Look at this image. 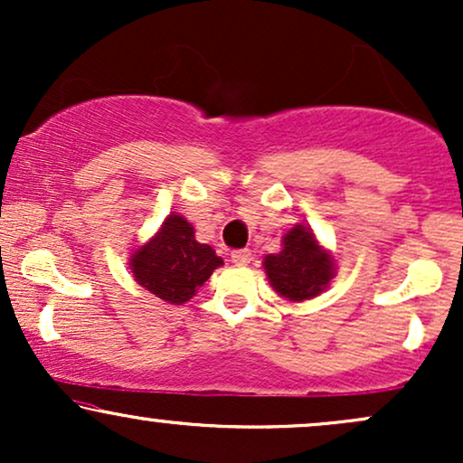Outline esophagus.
<instances>
[{
    "label": "esophagus",
    "instance_id": "obj_1",
    "mask_svg": "<svg viewBox=\"0 0 463 463\" xmlns=\"http://www.w3.org/2000/svg\"><path fill=\"white\" fill-rule=\"evenodd\" d=\"M231 261L239 265V268H243V265H248L250 261H252V252H250V250H237V252H232Z\"/></svg>",
    "mask_w": 463,
    "mask_h": 463
}]
</instances>
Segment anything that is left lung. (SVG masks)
Segmentation results:
<instances>
[{
	"instance_id": "1",
	"label": "left lung",
	"mask_w": 463,
	"mask_h": 463,
	"mask_svg": "<svg viewBox=\"0 0 463 463\" xmlns=\"http://www.w3.org/2000/svg\"><path fill=\"white\" fill-rule=\"evenodd\" d=\"M280 246V252L263 257L265 276L280 298L305 302L328 289L337 274V263L309 226L302 222L291 226Z\"/></svg>"
}]
</instances>
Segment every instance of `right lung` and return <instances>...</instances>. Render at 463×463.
Instances as JSON below:
<instances>
[{"label": "right lung", "instance_id": "add662e5", "mask_svg": "<svg viewBox=\"0 0 463 463\" xmlns=\"http://www.w3.org/2000/svg\"><path fill=\"white\" fill-rule=\"evenodd\" d=\"M220 265L222 257L195 239L194 224L180 213L165 217L161 228L128 257L137 283L167 305L189 302Z\"/></svg>", "mask_w": 463, "mask_h": 463}]
</instances>
